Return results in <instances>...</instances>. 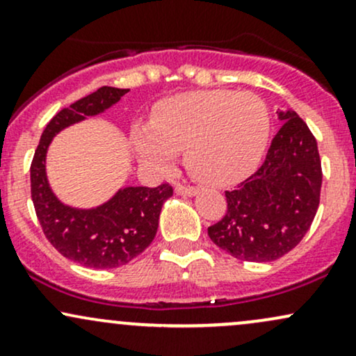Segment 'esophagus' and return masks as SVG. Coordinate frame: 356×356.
<instances>
[{"label": "esophagus", "instance_id": "obj_1", "mask_svg": "<svg viewBox=\"0 0 356 356\" xmlns=\"http://www.w3.org/2000/svg\"><path fill=\"white\" fill-rule=\"evenodd\" d=\"M175 192L181 195H194L197 189L192 186H187V184H182V182H177L175 184Z\"/></svg>", "mask_w": 356, "mask_h": 356}]
</instances>
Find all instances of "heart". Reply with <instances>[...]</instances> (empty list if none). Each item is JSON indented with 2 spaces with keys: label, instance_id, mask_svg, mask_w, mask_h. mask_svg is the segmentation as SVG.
<instances>
[{
  "label": "heart",
  "instance_id": "1",
  "mask_svg": "<svg viewBox=\"0 0 356 356\" xmlns=\"http://www.w3.org/2000/svg\"><path fill=\"white\" fill-rule=\"evenodd\" d=\"M269 136L266 104L249 92L201 90L170 97L154 108L150 124L134 129L138 154L167 165L186 150L187 169L199 181L224 184L246 175Z\"/></svg>",
  "mask_w": 356,
  "mask_h": 356
}]
</instances>
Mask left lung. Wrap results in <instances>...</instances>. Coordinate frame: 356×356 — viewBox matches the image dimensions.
I'll list each match as a JSON object with an SVG mask.
<instances>
[{
    "label": "left lung",
    "mask_w": 356,
    "mask_h": 356,
    "mask_svg": "<svg viewBox=\"0 0 356 356\" xmlns=\"http://www.w3.org/2000/svg\"><path fill=\"white\" fill-rule=\"evenodd\" d=\"M281 129L263 164L226 191L227 211L207 227L212 243L243 261L268 263L300 244L320 206L316 138L296 112H281Z\"/></svg>",
    "instance_id": "left-lung-1"
}]
</instances>
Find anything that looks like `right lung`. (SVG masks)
<instances>
[{
	"instance_id": "add662e5",
	"label": "right lung",
	"mask_w": 356,
	"mask_h": 356,
	"mask_svg": "<svg viewBox=\"0 0 356 356\" xmlns=\"http://www.w3.org/2000/svg\"><path fill=\"white\" fill-rule=\"evenodd\" d=\"M127 92L100 87L60 110L44 127L31 161V199L43 234L61 256L85 268H118L140 254L155 238L162 204L174 194L169 182L159 187H125L104 206L80 211L63 206L48 186L44 155L53 136L112 107Z\"/></svg>"
}]
</instances>
